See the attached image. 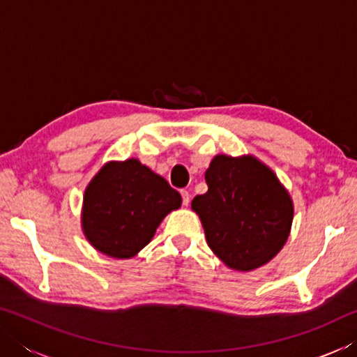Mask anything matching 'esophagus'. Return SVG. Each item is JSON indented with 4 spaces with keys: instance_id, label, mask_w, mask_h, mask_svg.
<instances>
[{
    "instance_id": "obj_1",
    "label": "esophagus",
    "mask_w": 357,
    "mask_h": 357,
    "mask_svg": "<svg viewBox=\"0 0 357 357\" xmlns=\"http://www.w3.org/2000/svg\"><path fill=\"white\" fill-rule=\"evenodd\" d=\"M181 197H183V204H184V206H189L190 193L187 192V190H181Z\"/></svg>"
}]
</instances>
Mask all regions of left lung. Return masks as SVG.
Segmentation results:
<instances>
[{
  "instance_id": "8db88e82",
  "label": "left lung",
  "mask_w": 357,
  "mask_h": 357,
  "mask_svg": "<svg viewBox=\"0 0 357 357\" xmlns=\"http://www.w3.org/2000/svg\"><path fill=\"white\" fill-rule=\"evenodd\" d=\"M208 192L192 200L209 249L229 269L269 263L291 231L294 206L277 174L255 155L217 154L204 173Z\"/></svg>"
}]
</instances>
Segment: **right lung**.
I'll use <instances>...</instances> for the list:
<instances>
[{
	"mask_svg": "<svg viewBox=\"0 0 357 357\" xmlns=\"http://www.w3.org/2000/svg\"><path fill=\"white\" fill-rule=\"evenodd\" d=\"M181 203L179 193L138 159L110 160L84 189L83 234L104 255L129 259Z\"/></svg>",
	"mask_w": 357,
	"mask_h": 357,
	"instance_id": "obj_1",
	"label": "right lung"
}]
</instances>
